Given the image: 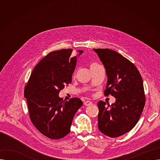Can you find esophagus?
Listing matches in <instances>:
<instances>
[{
    "mask_svg": "<svg viewBox=\"0 0 160 160\" xmlns=\"http://www.w3.org/2000/svg\"><path fill=\"white\" fill-rule=\"evenodd\" d=\"M84 104H85V106H88L92 105V104H93V103H92V102L89 101V100H87V101H86V102H84Z\"/></svg>",
    "mask_w": 160,
    "mask_h": 160,
    "instance_id": "obj_1",
    "label": "esophagus"
}]
</instances>
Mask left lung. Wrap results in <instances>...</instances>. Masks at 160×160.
Wrapping results in <instances>:
<instances>
[{
	"label": "left lung",
	"instance_id": "obj_1",
	"mask_svg": "<svg viewBox=\"0 0 160 160\" xmlns=\"http://www.w3.org/2000/svg\"><path fill=\"white\" fill-rule=\"evenodd\" d=\"M93 50L106 71L104 94L115 98L111 106H106L102 100L98 102V127L108 137H119L135 127L143 110L146 98L142 77L135 65L115 50Z\"/></svg>",
	"mask_w": 160,
	"mask_h": 160
}]
</instances>
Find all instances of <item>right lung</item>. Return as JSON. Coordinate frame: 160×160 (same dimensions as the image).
Here are the masks:
<instances>
[{
  "instance_id": "add662e5",
  "label": "right lung",
  "mask_w": 160,
  "mask_h": 160,
  "mask_svg": "<svg viewBox=\"0 0 160 160\" xmlns=\"http://www.w3.org/2000/svg\"><path fill=\"white\" fill-rule=\"evenodd\" d=\"M72 49H61L48 53L35 66L24 88L30 119L46 137L61 139L70 132L73 117L83 102L74 97L69 101L58 96L72 82L77 57ZM80 54L83 50H78Z\"/></svg>"
}]
</instances>
